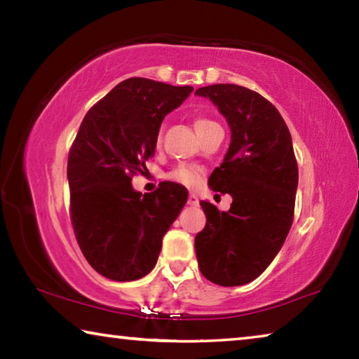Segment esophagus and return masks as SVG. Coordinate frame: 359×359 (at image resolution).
<instances>
[{"label":"esophagus","mask_w":359,"mask_h":359,"mask_svg":"<svg viewBox=\"0 0 359 359\" xmlns=\"http://www.w3.org/2000/svg\"><path fill=\"white\" fill-rule=\"evenodd\" d=\"M188 204L194 205V208H196V205H199V198L196 196V194H194V193L188 194Z\"/></svg>","instance_id":"34e87169"}]
</instances>
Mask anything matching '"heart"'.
Segmentation results:
<instances>
[{
    "mask_svg": "<svg viewBox=\"0 0 359 359\" xmlns=\"http://www.w3.org/2000/svg\"><path fill=\"white\" fill-rule=\"evenodd\" d=\"M217 123H214L212 120H208V118H203V117H196L193 121V126L194 130H196L198 136L204 135V131H208L210 126H214ZM161 142V135L156 136V144ZM169 179L177 182V184H182V185H187V187H191L198 182L199 175L198 172L194 171V169L188 168V166H177L174 168L171 172H169Z\"/></svg>",
    "mask_w": 359,
    "mask_h": 359,
    "instance_id": "b5f03b06",
    "label": "heart"
}]
</instances>
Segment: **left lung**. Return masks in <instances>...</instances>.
Wrapping results in <instances>:
<instances>
[{
    "label": "left lung",
    "mask_w": 359,
    "mask_h": 359,
    "mask_svg": "<svg viewBox=\"0 0 359 359\" xmlns=\"http://www.w3.org/2000/svg\"><path fill=\"white\" fill-rule=\"evenodd\" d=\"M218 107L231 128V144L209 185L233 204L220 212L201 201L205 226L194 238L198 266L208 280L239 287L264 272L293 223L297 163L288 126L272 102L234 83L196 90Z\"/></svg>",
    "instance_id": "8db88e82"
}]
</instances>
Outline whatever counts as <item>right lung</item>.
Here are the masks:
<instances>
[{
    "label": "right lung",
    "instance_id": "add662e5",
    "mask_svg": "<svg viewBox=\"0 0 359 359\" xmlns=\"http://www.w3.org/2000/svg\"><path fill=\"white\" fill-rule=\"evenodd\" d=\"M191 92L190 85L126 79L90 109L71 145L72 228L90 266L111 280H137L154 269L163 236L187 203V188L175 182L142 194L131 179L154 156L165 115Z\"/></svg>",
    "mask_w": 359,
    "mask_h": 359
}]
</instances>
